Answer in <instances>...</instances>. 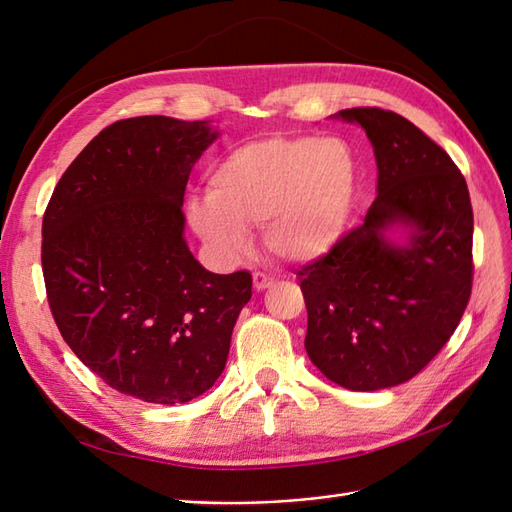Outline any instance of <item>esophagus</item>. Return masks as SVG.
<instances>
[{
    "mask_svg": "<svg viewBox=\"0 0 512 512\" xmlns=\"http://www.w3.org/2000/svg\"><path fill=\"white\" fill-rule=\"evenodd\" d=\"M272 283H275V279H272L270 275H264V272H255V275H253V288L257 292L272 288Z\"/></svg>",
    "mask_w": 512,
    "mask_h": 512,
    "instance_id": "esophagus-1",
    "label": "esophagus"
}]
</instances>
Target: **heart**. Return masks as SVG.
<instances>
[{
    "instance_id": "b5f03b06",
    "label": "heart",
    "mask_w": 512,
    "mask_h": 512,
    "mask_svg": "<svg viewBox=\"0 0 512 512\" xmlns=\"http://www.w3.org/2000/svg\"><path fill=\"white\" fill-rule=\"evenodd\" d=\"M360 161L342 137H264L233 148L187 205L194 233L224 261H240L261 227L266 248L312 264L342 242L358 200Z\"/></svg>"
}]
</instances>
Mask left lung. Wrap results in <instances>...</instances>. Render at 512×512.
Masks as SVG:
<instances>
[{"mask_svg": "<svg viewBox=\"0 0 512 512\" xmlns=\"http://www.w3.org/2000/svg\"><path fill=\"white\" fill-rule=\"evenodd\" d=\"M377 163L364 224L296 272L305 349L331 382L373 392L408 382L454 334L471 296V198L456 163L406 117L344 109Z\"/></svg>", "mask_w": 512, "mask_h": 512, "instance_id": "8db88e82", "label": "left lung"}]
</instances>
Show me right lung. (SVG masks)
<instances>
[{"label": "right lung", "instance_id": "obj_1", "mask_svg": "<svg viewBox=\"0 0 512 512\" xmlns=\"http://www.w3.org/2000/svg\"><path fill=\"white\" fill-rule=\"evenodd\" d=\"M220 130L130 117L89 141L43 216V277L58 329L111 388L187 403L222 375L253 279L216 275L185 242L189 172Z\"/></svg>", "mask_w": 512, "mask_h": 512}]
</instances>
